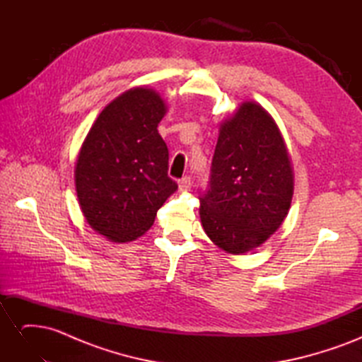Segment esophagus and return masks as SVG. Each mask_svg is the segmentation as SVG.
<instances>
[{
  "instance_id": "esophagus-1",
  "label": "esophagus",
  "mask_w": 362,
  "mask_h": 362,
  "mask_svg": "<svg viewBox=\"0 0 362 362\" xmlns=\"http://www.w3.org/2000/svg\"><path fill=\"white\" fill-rule=\"evenodd\" d=\"M192 187V180L190 177H184L180 180V190L181 192H187Z\"/></svg>"
}]
</instances>
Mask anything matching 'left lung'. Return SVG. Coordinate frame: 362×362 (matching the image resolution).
I'll use <instances>...</instances> for the list:
<instances>
[{
  "mask_svg": "<svg viewBox=\"0 0 362 362\" xmlns=\"http://www.w3.org/2000/svg\"><path fill=\"white\" fill-rule=\"evenodd\" d=\"M294 190L286 141L273 117L246 101L218 128L201 222L228 254L258 247L282 225Z\"/></svg>",
  "mask_w": 362,
  "mask_h": 362,
  "instance_id": "left-lung-1",
  "label": "left lung"
}]
</instances>
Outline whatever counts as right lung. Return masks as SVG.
Returning <instances> with one entry per match:
<instances>
[{"label": "right lung", "mask_w": 362, "mask_h": 362, "mask_svg": "<svg viewBox=\"0 0 362 362\" xmlns=\"http://www.w3.org/2000/svg\"><path fill=\"white\" fill-rule=\"evenodd\" d=\"M166 110L158 92L134 87L104 108L83 141L76 196L87 223L113 243L145 234L178 189L168 177L169 151L157 129Z\"/></svg>", "instance_id": "obj_1"}]
</instances>
